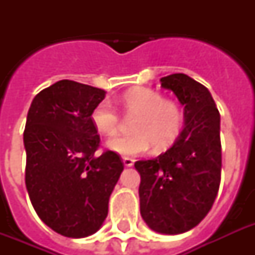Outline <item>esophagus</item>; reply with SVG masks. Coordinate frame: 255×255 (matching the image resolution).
<instances>
[{
  "label": "esophagus",
  "instance_id": "1",
  "mask_svg": "<svg viewBox=\"0 0 255 255\" xmlns=\"http://www.w3.org/2000/svg\"><path fill=\"white\" fill-rule=\"evenodd\" d=\"M133 163H135V160L131 159V157H123L124 167H132V165H133Z\"/></svg>",
  "mask_w": 255,
  "mask_h": 255
}]
</instances>
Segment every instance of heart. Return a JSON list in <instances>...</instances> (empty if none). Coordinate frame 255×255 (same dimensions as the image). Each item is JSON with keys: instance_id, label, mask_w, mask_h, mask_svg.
<instances>
[{"instance_id": "obj_1", "label": "heart", "mask_w": 255, "mask_h": 255, "mask_svg": "<svg viewBox=\"0 0 255 255\" xmlns=\"http://www.w3.org/2000/svg\"><path fill=\"white\" fill-rule=\"evenodd\" d=\"M124 112L136 118L132 124L135 135L119 136L110 140L107 147L124 157L147 153L152 144L157 151L167 149L174 143L182 127V114L174 103L165 102L159 92L135 88L122 98ZM96 131L103 136H114L119 129L120 116L107 102L98 104L91 114Z\"/></svg>"}]
</instances>
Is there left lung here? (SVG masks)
Here are the masks:
<instances>
[{"mask_svg": "<svg viewBox=\"0 0 255 255\" xmlns=\"http://www.w3.org/2000/svg\"><path fill=\"white\" fill-rule=\"evenodd\" d=\"M184 106V128L155 159L136 161L140 214L156 233H185L204 220L221 181L220 112L209 90L185 74L160 79Z\"/></svg>", "mask_w": 255, "mask_h": 255, "instance_id": "obj_1", "label": "left lung"}]
</instances>
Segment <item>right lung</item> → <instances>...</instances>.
<instances>
[{
	"label": "right lung",
	"mask_w": 255,
	"mask_h": 255,
	"mask_svg": "<svg viewBox=\"0 0 255 255\" xmlns=\"http://www.w3.org/2000/svg\"><path fill=\"white\" fill-rule=\"evenodd\" d=\"M106 91L59 81L31 102L23 132L26 189L38 217L54 232L85 238L102 228L124 165L107 151L91 122Z\"/></svg>",
	"instance_id": "right-lung-1"
}]
</instances>
